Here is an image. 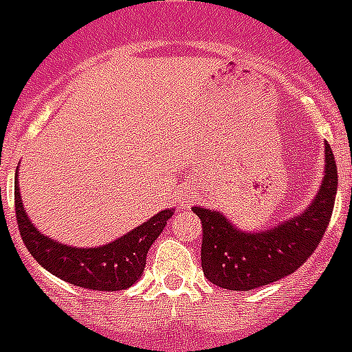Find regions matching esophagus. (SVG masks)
<instances>
[{
	"label": "esophagus",
	"mask_w": 352,
	"mask_h": 352,
	"mask_svg": "<svg viewBox=\"0 0 352 352\" xmlns=\"http://www.w3.org/2000/svg\"><path fill=\"white\" fill-rule=\"evenodd\" d=\"M193 204V193H190V191H184L181 195V206L182 208H190V206Z\"/></svg>",
	"instance_id": "34e87169"
}]
</instances>
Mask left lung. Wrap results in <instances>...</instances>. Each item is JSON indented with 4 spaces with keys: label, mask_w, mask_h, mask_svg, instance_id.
<instances>
[{
    "label": "left lung",
    "mask_w": 352,
    "mask_h": 352,
    "mask_svg": "<svg viewBox=\"0 0 352 352\" xmlns=\"http://www.w3.org/2000/svg\"><path fill=\"white\" fill-rule=\"evenodd\" d=\"M338 171L325 142V170L318 193L302 213L270 230H239L224 213L193 206L202 222V271L210 282L230 291L273 284L298 270L318 248L333 215Z\"/></svg>",
    "instance_id": "left-lung-1"
}]
</instances>
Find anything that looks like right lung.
Returning a JSON list of instances; mask_svg holds the SVG:
<instances>
[{
  "mask_svg": "<svg viewBox=\"0 0 352 352\" xmlns=\"http://www.w3.org/2000/svg\"><path fill=\"white\" fill-rule=\"evenodd\" d=\"M14 202L23 242L39 265L65 282L96 291H121L135 284L144 271L151 244L175 211L173 208L159 211L150 221L104 245L77 248L43 235L32 224L23 208L18 171L14 177Z\"/></svg>",
  "mask_w": 352,
  "mask_h": 352,
  "instance_id": "add662e5",
  "label": "right lung"
}]
</instances>
